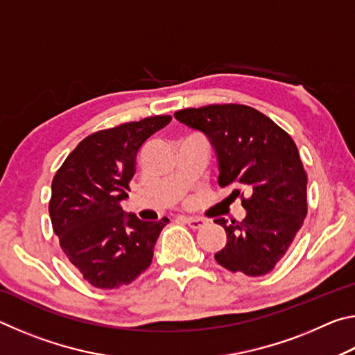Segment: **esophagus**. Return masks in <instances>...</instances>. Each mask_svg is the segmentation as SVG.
<instances>
[{
  "mask_svg": "<svg viewBox=\"0 0 355 355\" xmlns=\"http://www.w3.org/2000/svg\"><path fill=\"white\" fill-rule=\"evenodd\" d=\"M180 219L184 220L186 224H188L191 228H194V230H197V228H200L207 224L205 219L202 218H192V216H180Z\"/></svg>",
  "mask_w": 355,
  "mask_h": 355,
  "instance_id": "34e87169",
  "label": "esophagus"
}]
</instances>
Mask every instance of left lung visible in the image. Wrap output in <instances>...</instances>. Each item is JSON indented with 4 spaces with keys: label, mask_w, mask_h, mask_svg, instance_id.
<instances>
[{
    "label": "left lung",
    "mask_w": 355,
    "mask_h": 355,
    "mask_svg": "<svg viewBox=\"0 0 355 355\" xmlns=\"http://www.w3.org/2000/svg\"><path fill=\"white\" fill-rule=\"evenodd\" d=\"M178 122L205 135L218 156L219 186H243L245 218L216 219L227 244L214 255L232 272L258 277L286 254L307 216V172L291 136L245 105H208L177 111Z\"/></svg>",
    "instance_id": "8db88e82"
}]
</instances>
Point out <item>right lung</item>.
<instances>
[{"mask_svg": "<svg viewBox=\"0 0 355 355\" xmlns=\"http://www.w3.org/2000/svg\"><path fill=\"white\" fill-rule=\"evenodd\" d=\"M171 120L153 116L89 135L53 178V230L69 261L95 288L128 285L152 263L169 219L141 220L125 214L120 202L128 197L142 144Z\"/></svg>", "mask_w": 355, "mask_h": 355, "instance_id": "add662e5", "label": "right lung"}]
</instances>
